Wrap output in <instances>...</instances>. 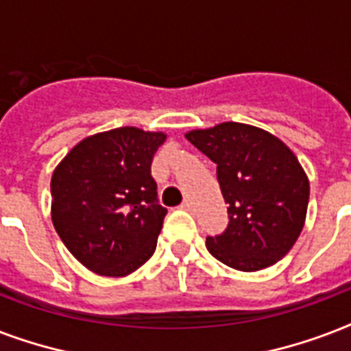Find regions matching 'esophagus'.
Wrapping results in <instances>:
<instances>
[{"label": "esophagus", "instance_id": "34e87169", "mask_svg": "<svg viewBox=\"0 0 351 351\" xmlns=\"http://www.w3.org/2000/svg\"><path fill=\"white\" fill-rule=\"evenodd\" d=\"M181 208H184V210H192V201L184 199L183 203H181Z\"/></svg>", "mask_w": 351, "mask_h": 351}]
</instances>
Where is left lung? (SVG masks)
Wrapping results in <instances>:
<instances>
[{
	"instance_id": "8db88e82",
	"label": "left lung",
	"mask_w": 351,
	"mask_h": 351,
	"mask_svg": "<svg viewBox=\"0 0 351 351\" xmlns=\"http://www.w3.org/2000/svg\"><path fill=\"white\" fill-rule=\"evenodd\" d=\"M184 137L218 165L229 225L206 249L238 271H260L291 251L306 221L309 179L278 137L241 122L192 130Z\"/></svg>"
}]
</instances>
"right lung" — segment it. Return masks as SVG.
<instances>
[{"mask_svg": "<svg viewBox=\"0 0 351 351\" xmlns=\"http://www.w3.org/2000/svg\"><path fill=\"white\" fill-rule=\"evenodd\" d=\"M162 132L124 126L95 133L51 178V218L73 256L100 276H126L154 254L167 208L157 201L152 159Z\"/></svg>", "mask_w": 351, "mask_h": 351, "instance_id": "obj_1", "label": "right lung"}]
</instances>
